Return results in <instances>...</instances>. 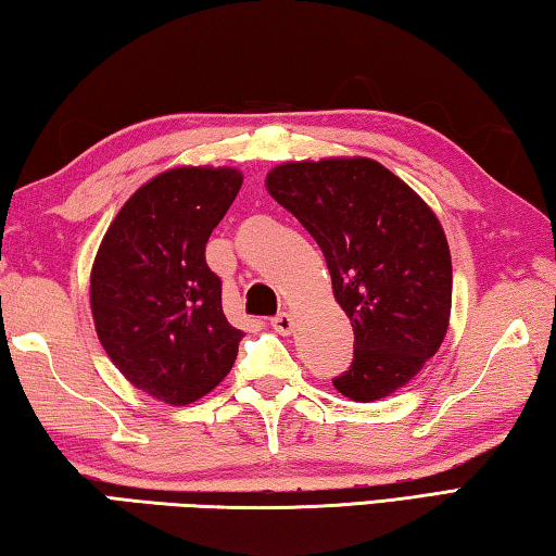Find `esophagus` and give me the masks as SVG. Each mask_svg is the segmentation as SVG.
<instances>
[{
	"mask_svg": "<svg viewBox=\"0 0 556 556\" xmlns=\"http://www.w3.org/2000/svg\"><path fill=\"white\" fill-rule=\"evenodd\" d=\"M271 328H275V331L281 336H289L291 331H294V316H291L289 312L277 314L275 318H271Z\"/></svg>",
	"mask_w": 556,
	"mask_h": 556,
	"instance_id": "1",
	"label": "esophagus"
}]
</instances>
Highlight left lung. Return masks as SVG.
Segmentation results:
<instances>
[{"label": "left lung", "mask_w": 556, "mask_h": 556, "mask_svg": "<svg viewBox=\"0 0 556 556\" xmlns=\"http://www.w3.org/2000/svg\"><path fill=\"white\" fill-rule=\"evenodd\" d=\"M265 184L318 242L333 296L351 318L353 363L333 388L353 402L390 397L448 331L454 277L434 211L365 156L287 162Z\"/></svg>", "instance_id": "8db88e82"}]
</instances>
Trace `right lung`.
Segmentation results:
<instances>
[{
    "instance_id": "obj_1",
    "label": "right lung",
    "mask_w": 556,
    "mask_h": 556,
    "mask_svg": "<svg viewBox=\"0 0 556 556\" xmlns=\"http://www.w3.org/2000/svg\"><path fill=\"white\" fill-rule=\"evenodd\" d=\"M242 186L232 166H176L139 186L102 238L90 308L117 370L166 404H191L230 372L242 331L223 314L205 242Z\"/></svg>"
}]
</instances>
